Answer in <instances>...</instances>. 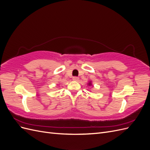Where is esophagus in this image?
<instances>
[{"mask_svg":"<svg viewBox=\"0 0 150 150\" xmlns=\"http://www.w3.org/2000/svg\"><path fill=\"white\" fill-rule=\"evenodd\" d=\"M72 79H73L74 81H78L79 78H78V77H77V76H74V77H73V78H72Z\"/></svg>","mask_w":150,"mask_h":150,"instance_id":"34e87169","label":"esophagus"}]
</instances>
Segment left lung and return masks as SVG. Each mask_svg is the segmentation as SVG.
Wrapping results in <instances>:
<instances>
[{
	"mask_svg": "<svg viewBox=\"0 0 150 150\" xmlns=\"http://www.w3.org/2000/svg\"><path fill=\"white\" fill-rule=\"evenodd\" d=\"M88 84L89 86H91V85H92V84H91V81H89V83H88Z\"/></svg>",
	"mask_w": 150,
	"mask_h": 150,
	"instance_id": "8db88e82",
	"label": "left lung"
}]
</instances>
